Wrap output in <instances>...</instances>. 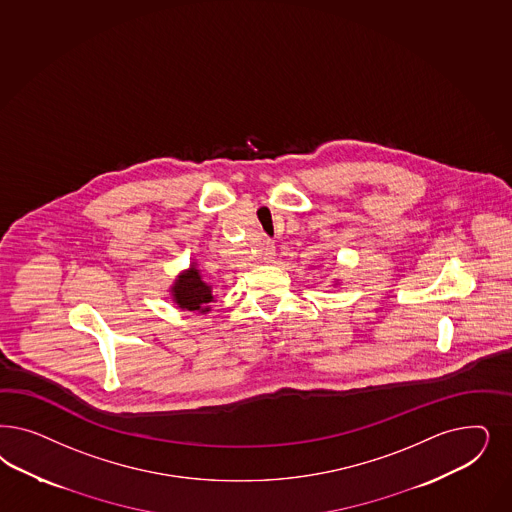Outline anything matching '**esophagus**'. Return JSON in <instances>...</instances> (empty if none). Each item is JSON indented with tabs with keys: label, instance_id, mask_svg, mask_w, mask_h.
<instances>
[{
	"label": "esophagus",
	"instance_id": "obj_1",
	"mask_svg": "<svg viewBox=\"0 0 512 512\" xmlns=\"http://www.w3.org/2000/svg\"><path fill=\"white\" fill-rule=\"evenodd\" d=\"M273 258H275V247L271 243H267V247L264 248V260L269 264V262H273Z\"/></svg>",
	"mask_w": 512,
	"mask_h": 512
}]
</instances>
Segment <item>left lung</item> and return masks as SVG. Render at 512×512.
<instances>
[{
    "label": "left lung",
    "mask_w": 512,
    "mask_h": 512,
    "mask_svg": "<svg viewBox=\"0 0 512 512\" xmlns=\"http://www.w3.org/2000/svg\"><path fill=\"white\" fill-rule=\"evenodd\" d=\"M335 284H337V281H335Z\"/></svg>",
    "instance_id": "left-lung-1"
}]
</instances>
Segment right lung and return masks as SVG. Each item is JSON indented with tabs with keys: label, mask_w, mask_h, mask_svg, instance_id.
<instances>
[{
	"label": "right lung",
	"mask_w": 512,
	"mask_h": 512,
	"mask_svg": "<svg viewBox=\"0 0 512 512\" xmlns=\"http://www.w3.org/2000/svg\"><path fill=\"white\" fill-rule=\"evenodd\" d=\"M169 294H171V301L181 311H194V313H209L211 303L215 301L213 286L203 281V275L196 262H192L188 269H184L177 275V279L169 288Z\"/></svg>",
	"instance_id": "add662e5"
}]
</instances>
